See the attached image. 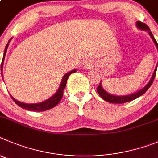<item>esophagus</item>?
<instances>
[{
	"instance_id": "1",
	"label": "esophagus",
	"mask_w": 158,
	"mask_h": 158,
	"mask_svg": "<svg viewBox=\"0 0 158 158\" xmlns=\"http://www.w3.org/2000/svg\"><path fill=\"white\" fill-rule=\"evenodd\" d=\"M91 66H92V64L89 60H84V61L82 63L81 68H82V69H89Z\"/></svg>"
}]
</instances>
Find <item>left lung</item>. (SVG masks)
Masks as SVG:
<instances>
[{
	"instance_id": "8db88e82",
	"label": "left lung",
	"mask_w": 158,
	"mask_h": 158,
	"mask_svg": "<svg viewBox=\"0 0 158 158\" xmlns=\"http://www.w3.org/2000/svg\"><path fill=\"white\" fill-rule=\"evenodd\" d=\"M136 26H137V27L140 30H143V31H148L150 37H151L153 42H154V44H155L156 46H157V49L158 51V44L157 41L155 40V38H153V34L150 32V28H149V27L147 26L146 24L140 22V21H137V23H136ZM157 64H158V62H157ZM157 67H156L155 70H154V72H153V76H152L151 79H150V80L149 81L147 85H146L145 87H143L142 89L135 92V93L131 94H128V95H125V96H116V95L110 94L108 93L107 91H106V90L102 88V83H101V82L99 83V86H98V89H97V90H98V94L102 97V99H104V100L106 101V102H110V103L121 104V103H125V102H131V101L132 100H135V99H136L137 98H139V97H140L141 95H143V94L146 93V90L150 87V86H151L152 83H153V79H154V78H155L156 72H157Z\"/></svg>"
}]
</instances>
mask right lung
<instances>
[{"label":"right lung","instance_id":"add662e5","mask_svg":"<svg viewBox=\"0 0 158 158\" xmlns=\"http://www.w3.org/2000/svg\"><path fill=\"white\" fill-rule=\"evenodd\" d=\"M11 40V39H10ZM10 40L8 41V44L5 46V53H4V56H3L2 59V62H1V74H2V68H3V64H4V60H5V54H6L7 52V49H8V44H9ZM76 72V69H74V70L71 71V72H68L64 76L63 79H62L61 82H60V86L59 89H57V91L56 92L54 95L52 97H51L50 98L47 99L45 102H40V103H35V104H27V103H23V102H19V101L15 100V98H13L12 97V98L13 99V101L15 102V103H16L19 107H21L22 109H27V110L30 111H35V112H42V111H45V110H49V109H52V108L55 107V106L60 102L62 98V96H63V92L65 86H66L67 83V80L69 79V76H70L71 74L74 73V72Z\"/></svg>","mask_w":158,"mask_h":158}]
</instances>
